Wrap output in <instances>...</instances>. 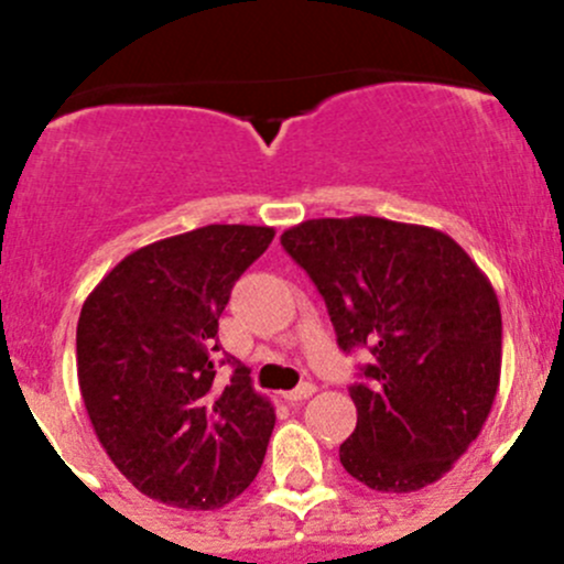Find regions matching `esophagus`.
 Listing matches in <instances>:
<instances>
[{"label":"esophagus","mask_w":564,"mask_h":564,"mask_svg":"<svg viewBox=\"0 0 564 564\" xmlns=\"http://www.w3.org/2000/svg\"><path fill=\"white\" fill-rule=\"evenodd\" d=\"M314 392H316L314 384L305 382V384H300V388L283 392V398H286V401H292V403H297V401H305V398H311V395H314Z\"/></svg>","instance_id":"esophagus-1"}]
</instances>
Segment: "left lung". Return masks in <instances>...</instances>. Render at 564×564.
Returning <instances> with one entry per match:
<instances>
[{"label": "left lung", "mask_w": 564, "mask_h": 564, "mask_svg": "<svg viewBox=\"0 0 564 564\" xmlns=\"http://www.w3.org/2000/svg\"><path fill=\"white\" fill-rule=\"evenodd\" d=\"M327 303L338 346L371 349L349 388L340 464L373 491L440 480L477 440L502 373V314L486 272L445 231L355 215L281 235Z\"/></svg>", "instance_id": "8db88e82"}]
</instances>
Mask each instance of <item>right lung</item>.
<instances>
[{
    "instance_id": "1",
    "label": "right lung",
    "mask_w": 564,
    "mask_h": 564,
    "mask_svg": "<svg viewBox=\"0 0 564 564\" xmlns=\"http://www.w3.org/2000/svg\"><path fill=\"white\" fill-rule=\"evenodd\" d=\"M270 226L213 224L124 256L84 300L78 388L119 471L163 505L215 510L259 475L275 425L246 366L218 379V318Z\"/></svg>"
}]
</instances>
